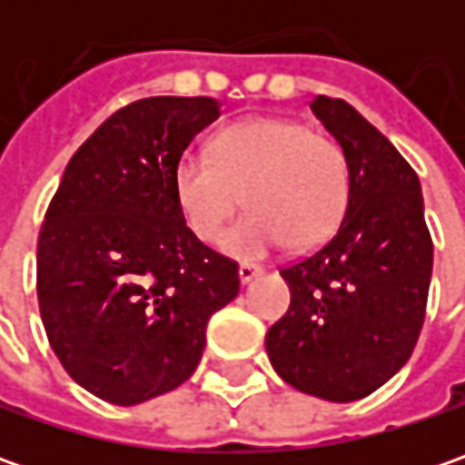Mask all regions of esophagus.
I'll list each match as a JSON object with an SVG mask.
<instances>
[{
	"mask_svg": "<svg viewBox=\"0 0 465 465\" xmlns=\"http://www.w3.org/2000/svg\"><path fill=\"white\" fill-rule=\"evenodd\" d=\"M238 277H241L242 284H251L253 279L261 277V269L259 266H253V263H241V266H238Z\"/></svg>",
	"mask_w": 465,
	"mask_h": 465,
	"instance_id": "34e87169",
	"label": "esophagus"
}]
</instances>
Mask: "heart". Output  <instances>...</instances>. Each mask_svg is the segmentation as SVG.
<instances>
[{"label":"heart","mask_w":465,"mask_h":465,"mask_svg":"<svg viewBox=\"0 0 465 465\" xmlns=\"http://www.w3.org/2000/svg\"><path fill=\"white\" fill-rule=\"evenodd\" d=\"M175 202L188 230L214 242L241 209L251 212L227 230L223 251L261 261L292 241L312 248L339 227L349 199L344 150L295 118L259 116L214 136L212 154L188 153L173 173Z\"/></svg>","instance_id":"b5f03b06"}]
</instances>
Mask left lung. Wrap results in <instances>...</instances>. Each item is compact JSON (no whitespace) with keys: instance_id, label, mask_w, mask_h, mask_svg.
I'll return each instance as SVG.
<instances>
[{"instance_id":"left-lung-1","label":"left lung","mask_w":465,"mask_h":465,"mask_svg":"<svg viewBox=\"0 0 465 465\" xmlns=\"http://www.w3.org/2000/svg\"><path fill=\"white\" fill-rule=\"evenodd\" d=\"M311 108L347 157V212L329 242L282 269L292 300L266 351L284 383L347 403L378 391L417 347L432 238L401 153L344 100L318 95Z\"/></svg>"}]
</instances>
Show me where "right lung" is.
Listing matches in <instances>:
<instances>
[{
  "mask_svg": "<svg viewBox=\"0 0 465 465\" xmlns=\"http://www.w3.org/2000/svg\"><path fill=\"white\" fill-rule=\"evenodd\" d=\"M220 118L214 98L136 100L103 121L64 170L38 235V308L74 383L134 406L186 383L212 312L241 290L238 263L206 248L173 173Z\"/></svg>",
  "mask_w": 465,
  "mask_h": 465,
  "instance_id": "right-lung-1",
  "label": "right lung"
}]
</instances>
